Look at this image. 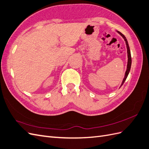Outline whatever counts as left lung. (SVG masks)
I'll return each mask as SVG.
<instances>
[{
	"instance_id": "left-lung-1",
	"label": "left lung",
	"mask_w": 149,
	"mask_h": 149,
	"mask_svg": "<svg viewBox=\"0 0 149 149\" xmlns=\"http://www.w3.org/2000/svg\"><path fill=\"white\" fill-rule=\"evenodd\" d=\"M116 32L119 33V34L123 37V39H124L125 42V44H126V47H127V57H128V60H127V69H126V71H125V76L124 79H123L122 80V82L120 85V87L122 86L123 84H124V82L125 81V80L127 77V76H128L129 74V72L130 70V67H131V64H132V58H131V54H130V48H129V45L128 44V42H127V40L126 39V37L124 36V35H123L121 32H120L119 31H116Z\"/></svg>"
}]
</instances>
